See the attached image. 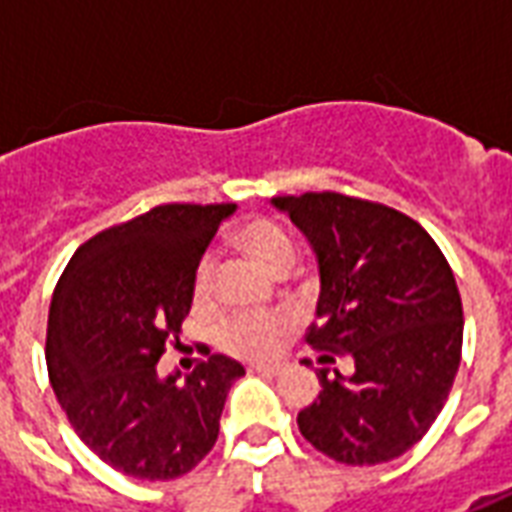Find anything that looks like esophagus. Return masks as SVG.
I'll return each mask as SVG.
<instances>
[{
    "instance_id": "obj_1",
    "label": "esophagus",
    "mask_w": 512,
    "mask_h": 512,
    "mask_svg": "<svg viewBox=\"0 0 512 512\" xmlns=\"http://www.w3.org/2000/svg\"><path fill=\"white\" fill-rule=\"evenodd\" d=\"M249 370H252V373H260V376H279V373H282V365H279V362H255Z\"/></svg>"
}]
</instances>
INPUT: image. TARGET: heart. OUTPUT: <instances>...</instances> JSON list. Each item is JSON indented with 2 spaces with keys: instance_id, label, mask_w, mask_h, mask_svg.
Listing matches in <instances>:
<instances>
[{
  "instance_id": "heart-1",
  "label": "heart",
  "mask_w": 512,
  "mask_h": 512,
  "mask_svg": "<svg viewBox=\"0 0 512 512\" xmlns=\"http://www.w3.org/2000/svg\"><path fill=\"white\" fill-rule=\"evenodd\" d=\"M238 244L244 246L257 263L268 268L271 274H282L296 260V244L285 227L271 219H252L241 227ZM213 288V257L202 255L194 268V299L205 301ZM288 321L282 315H255V318H233L222 326L219 340L227 351L238 356L268 354L279 334L285 332Z\"/></svg>"
}]
</instances>
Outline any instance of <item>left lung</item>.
I'll use <instances>...</instances> for the list:
<instances>
[{"label": "left lung", "instance_id": "8db88e82", "mask_svg": "<svg viewBox=\"0 0 512 512\" xmlns=\"http://www.w3.org/2000/svg\"><path fill=\"white\" fill-rule=\"evenodd\" d=\"M310 241L321 296L307 343L354 359L318 370V400L299 411L315 450L373 466L411 450L439 417L461 365L463 307L447 257L406 213L337 191L274 197Z\"/></svg>", "mask_w": 512, "mask_h": 512}]
</instances>
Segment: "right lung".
I'll list each match as a JSON object with an SVG mask.
<instances>
[{"label": "right lung", "mask_w": 512, "mask_h": 512, "mask_svg": "<svg viewBox=\"0 0 512 512\" xmlns=\"http://www.w3.org/2000/svg\"><path fill=\"white\" fill-rule=\"evenodd\" d=\"M235 205H158L76 249L54 288L46 365L90 450L136 480H175L213 450L244 365L208 356L161 378L158 359L194 299V268Z\"/></svg>", "instance_id": "add662e5"}]
</instances>
